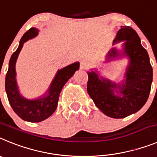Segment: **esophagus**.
<instances>
[{
	"label": "esophagus",
	"mask_w": 157,
	"mask_h": 157,
	"mask_svg": "<svg viewBox=\"0 0 157 157\" xmlns=\"http://www.w3.org/2000/svg\"><path fill=\"white\" fill-rule=\"evenodd\" d=\"M88 65H89V64H88V62H86V61H82V62H80V69H86L88 67Z\"/></svg>",
	"instance_id": "obj_1"
}]
</instances>
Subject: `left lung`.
<instances>
[{
  "mask_svg": "<svg viewBox=\"0 0 157 157\" xmlns=\"http://www.w3.org/2000/svg\"><path fill=\"white\" fill-rule=\"evenodd\" d=\"M122 50L113 47L106 55V64L126 58L129 60L123 80L116 83L100 75L96 69L88 71V93L95 106L107 116L122 118L137 111L145 104L152 82V68L147 50L130 27L122 26L113 45L123 42Z\"/></svg>",
  "mask_w": 157,
  "mask_h": 157,
  "instance_id": "obj_1",
  "label": "left lung"
}]
</instances>
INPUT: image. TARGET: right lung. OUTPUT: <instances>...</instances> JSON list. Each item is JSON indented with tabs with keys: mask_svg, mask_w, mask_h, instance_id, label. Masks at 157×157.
Returning <instances> with one entry per match:
<instances>
[{
	"mask_svg": "<svg viewBox=\"0 0 157 157\" xmlns=\"http://www.w3.org/2000/svg\"><path fill=\"white\" fill-rule=\"evenodd\" d=\"M39 32V29L31 28L22 36L18 48L11 56L5 77V91L11 107L20 118L31 122H42L52 115L58 107L59 95L64 85L80 68V63L77 62L58 69L50 87L43 95L33 99L23 96L16 81V62L24 43L36 37Z\"/></svg>",
	"mask_w": 157,
	"mask_h": 157,
	"instance_id": "obj_1",
	"label": "right lung"
}]
</instances>
